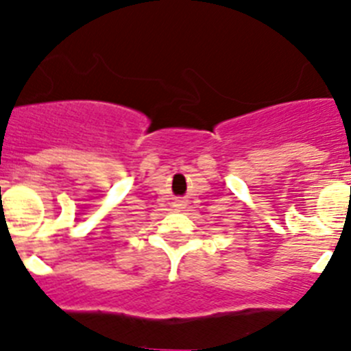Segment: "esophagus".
Returning a JSON list of instances; mask_svg holds the SVG:
<instances>
[{
    "label": "esophagus",
    "mask_w": 351,
    "mask_h": 351,
    "mask_svg": "<svg viewBox=\"0 0 351 351\" xmlns=\"http://www.w3.org/2000/svg\"><path fill=\"white\" fill-rule=\"evenodd\" d=\"M176 206H183V201H178V203H176Z\"/></svg>",
    "instance_id": "34e87169"
}]
</instances>
